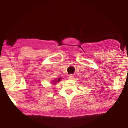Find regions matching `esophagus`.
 I'll return each instance as SVG.
<instances>
[{"label": "esophagus", "instance_id": "1", "mask_svg": "<svg viewBox=\"0 0 128 128\" xmlns=\"http://www.w3.org/2000/svg\"><path fill=\"white\" fill-rule=\"evenodd\" d=\"M73 78H74V76H73V74H69V75H68V78L69 80H72Z\"/></svg>", "mask_w": 128, "mask_h": 128}]
</instances>
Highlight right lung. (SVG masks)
I'll return each mask as SVG.
<instances>
[{
  "label": "right lung",
  "instance_id": "add662e5",
  "mask_svg": "<svg viewBox=\"0 0 128 128\" xmlns=\"http://www.w3.org/2000/svg\"><path fill=\"white\" fill-rule=\"evenodd\" d=\"M61 79H62V78H58V79H56L55 80H54V81H52L53 82L52 83H54V85H55L56 82H59L60 81V80H61Z\"/></svg>",
  "mask_w": 128,
  "mask_h": 128
}]
</instances>
